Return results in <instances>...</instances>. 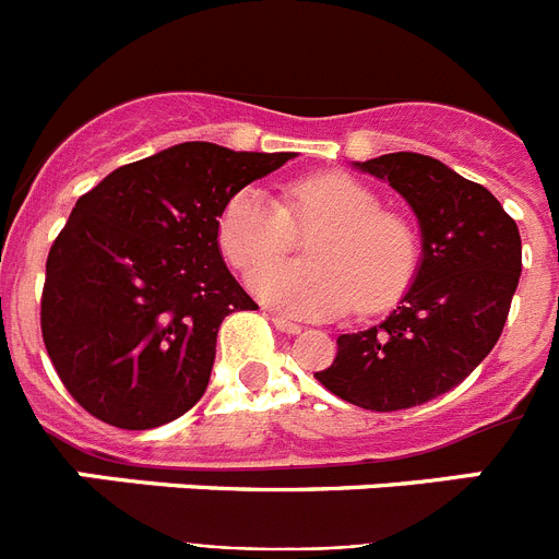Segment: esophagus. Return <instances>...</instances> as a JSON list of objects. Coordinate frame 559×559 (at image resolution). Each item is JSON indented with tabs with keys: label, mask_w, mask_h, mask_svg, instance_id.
Instances as JSON below:
<instances>
[{
	"label": "esophagus",
	"mask_w": 559,
	"mask_h": 559,
	"mask_svg": "<svg viewBox=\"0 0 559 559\" xmlns=\"http://www.w3.org/2000/svg\"><path fill=\"white\" fill-rule=\"evenodd\" d=\"M271 322H274L276 330H283V333H288V335H294L302 330L296 322H290V319H285V316H276V313H271Z\"/></svg>",
	"instance_id": "esophagus-1"
}]
</instances>
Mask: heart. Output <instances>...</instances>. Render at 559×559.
Returning <instances> with one entry per match:
<instances>
[{
    "instance_id": "heart-1",
    "label": "heart",
    "mask_w": 559,
    "mask_h": 559,
    "mask_svg": "<svg viewBox=\"0 0 559 559\" xmlns=\"http://www.w3.org/2000/svg\"><path fill=\"white\" fill-rule=\"evenodd\" d=\"M312 230L310 264L259 267L293 242V229ZM218 243L235 269L251 274L260 299L294 316L383 310L412 283L417 237L406 221L380 210L378 192L344 173H319L285 187L283 204L263 190H240L224 206Z\"/></svg>"
}]
</instances>
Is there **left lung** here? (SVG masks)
Returning a JSON list of instances; mask_svg holds the SVG:
<instances>
[{"label":"left lung","mask_w":559,"mask_h":559,"mask_svg":"<svg viewBox=\"0 0 559 559\" xmlns=\"http://www.w3.org/2000/svg\"><path fill=\"white\" fill-rule=\"evenodd\" d=\"M355 167L408 201L423 260L386 322L338 335L316 380L353 406L400 412L451 392L496 347L521 280V235L487 187L431 156L386 153Z\"/></svg>","instance_id":"1"}]
</instances>
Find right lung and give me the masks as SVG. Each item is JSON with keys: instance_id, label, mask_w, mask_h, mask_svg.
<instances>
[{"instance_id": "1", "label": "right lung", "mask_w": 559, "mask_h": 559, "mask_svg": "<svg viewBox=\"0 0 559 559\" xmlns=\"http://www.w3.org/2000/svg\"><path fill=\"white\" fill-rule=\"evenodd\" d=\"M288 159L181 142L78 199L47 257L41 335L92 417L147 431L199 403L221 322L257 308L221 257V212Z\"/></svg>"}]
</instances>
